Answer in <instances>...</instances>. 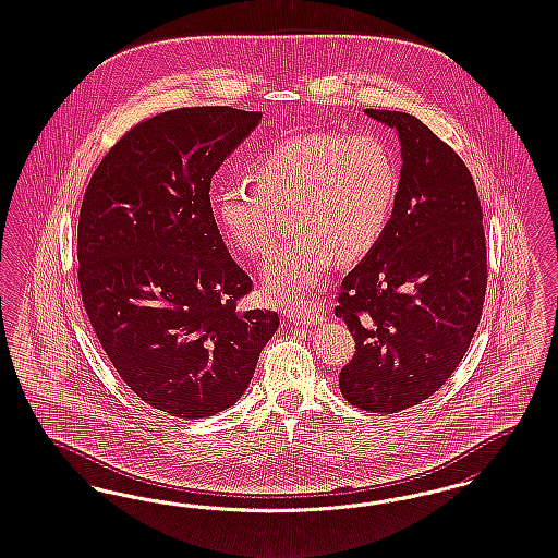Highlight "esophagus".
I'll list each match as a JSON object with an SVG mask.
<instances>
[{
	"label": "esophagus",
	"mask_w": 558,
	"mask_h": 558,
	"mask_svg": "<svg viewBox=\"0 0 558 558\" xmlns=\"http://www.w3.org/2000/svg\"><path fill=\"white\" fill-rule=\"evenodd\" d=\"M288 317H290V322L296 323V325H317V323L322 322V315L319 313H315V311H299V308H294V311H288Z\"/></svg>",
	"instance_id": "esophagus-1"
}]
</instances>
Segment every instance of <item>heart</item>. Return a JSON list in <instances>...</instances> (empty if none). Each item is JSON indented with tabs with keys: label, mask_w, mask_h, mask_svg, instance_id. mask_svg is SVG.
Instances as JSON below:
<instances>
[{
	"label": "heart",
	"mask_w": 558,
	"mask_h": 558,
	"mask_svg": "<svg viewBox=\"0 0 558 558\" xmlns=\"http://www.w3.org/2000/svg\"><path fill=\"white\" fill-rule=\"evenodd\" d=\"M397 168L374 135L306 133L274 145L255 161V180L229 178L215 198L220 227L241 254L268 252L282 210L296 236L264 262L271 303L303 306L336 255L368 254L389 225Z\"/></svg>",
	"instance_id": "b5f03b06"
}]
</instances>
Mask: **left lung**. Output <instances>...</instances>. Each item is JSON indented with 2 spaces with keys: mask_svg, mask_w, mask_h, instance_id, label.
Returning a JSON list of instances; mask_svg holds the SVG:
<instances>
[{
  "mask_svg": "<svg viewBox=\"0 0 558 558\" xmlns=\"http://www.w3.org/2000/svg\"><path fill=\"white\" fill-rule=\"evenodd\" d=\"M364 114L397 131L403 166L385 233L339 288L336 317L355 341L339 389L360 409L397 413L432 397L466 354L487 250L473 175L452 147L405 112Z\"/></svg>",
  "mask_w": 558,
  "mask_h": 558,
  "instance_id": "obj_1",
  "label": "left lung"
}]
</instances>
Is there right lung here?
<instances>
[{"label": "right lung", "instance_id": "add662e5", "mask_svg": "<svg viewBox=\"0 0 558 558\" xmlns=\"http://www.w3.org/2000/svg\"><path fill=\"white\" fill-rule=\"evenodd\" d=\"M259 120L229 106L157 114L120 138L85 190V313L126 387L173 417L235 405L280 325L274 311L236 308L252 278L227 252L208 194Z\"/></svg>", "mask_w": 558, "mask_h": 558}]
</instances>
